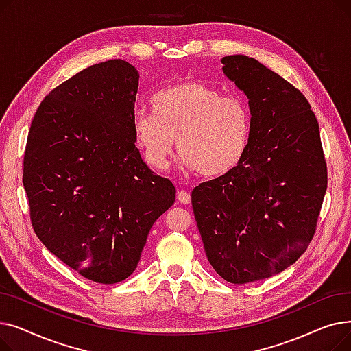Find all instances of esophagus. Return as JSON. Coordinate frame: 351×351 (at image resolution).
<instances>
[{
	"label": "esophagus",
	"instance_id": "esophagus-1",
	"mask_svg": "<svg viewBox=\"0 0 351 351\" xmlns=\"http://www.w3.org/2000/svg\"><path fill=\"white\" fill-rule=\"evenodd\" d=\"M178 202L183 205H189L191 204V193L186 191H178Z\"/></svg>",
	"mask_w": 351,
	"mask_h": 351
}]
</instances>
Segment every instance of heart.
I'll return each instance as SVG.
<instances>
[{
	"mask_svg": "<svg viewBox=\"0 0 351 351\" xmlns=\"http://www.w3.org/2000/svg\"><path fill=\"white\" fill-rule=\"evenodd\" d=\"M152 112L138 110L132 135L146 165L168 166L176 147L180 159L205 178L222 176L242 160L249 143L250 112L237 94L197 81H182L152 98Z\"/></svg>",
	"mask_w": 351,
	"mask_h": 351,
	"instance_id": "b5f03b06",
	"label": "heart"
}]
</instances>
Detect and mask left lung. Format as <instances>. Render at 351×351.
Here are the masks:
<instances>
[{"mask_svg":"<svg viewBox=\"0 0 351 351\" xmlns=\"http://www.w3.org/2000/svg\"><path fill=\"white\" fill-rule=\"evenodd\" d=\"M222 64L249 99V143L236 168L193 189L192 208L212 267L243 285L283 271L306 252L327 166L319 122L298 88L246 55Z\"/></svg>","mask_w":351,"mask_h":351,"instance_id":"obj_1","label":"left lung"}]
</instances>
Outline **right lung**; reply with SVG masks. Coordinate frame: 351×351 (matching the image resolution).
Segmentation results:
<instances>
[{
  "label": "right lung",
  "mask_w": 351,
  "mask_h": 351,
  "mask_svg": "<svg viewBox=\"0 0 351 351\" xmlns=\"http://www.w3.org/2000/svg\"><path fill=\"white\" fill-rule=\"evenodd\" d=\"M139 73L110 60L53 88L36 109L23 183L35 234L85 279L131 276L173 183L142 160L132 135Z\"/></svg>",
  "instance_id": "1"
}]
</instances>
